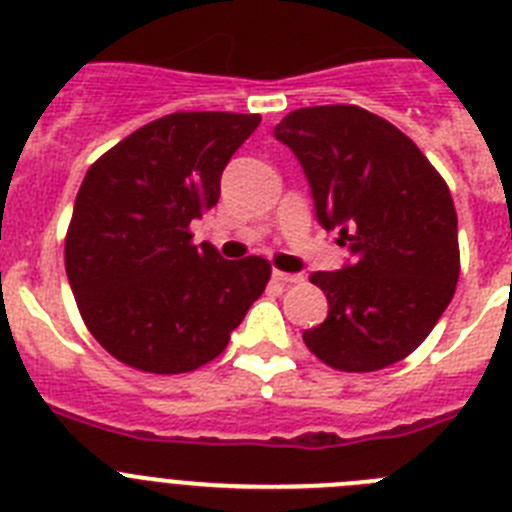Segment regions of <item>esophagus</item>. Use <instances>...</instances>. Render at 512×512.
<instances>
[{"mask_svg": "<svg viewBox=\"0 0 512 512\" xmlns=\"http://www.w3.org/2000/svg\"><path fill=\"white\" fill-rule=\"evenodd\" d=\"M271 277L277 279L279 284H300L302 279H305L302 274H287V271H277V269H274V274H271Z\"/></svg>", "mask_w": 512, "mask_h": 512, "instance_id": "1", "label": "esophagus"}]
</instances>
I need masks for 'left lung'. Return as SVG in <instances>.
<instances>
[{
    "mask_svg": "<svg viewBox=\"0 0 512 512\" xmlns=\"http://www.w3.org/2000/svg\"><path fill=\"white\" fill-rule=\"evenodd\" d=\"M274 138L300 161L315 217L351 261L310 277L328 318L305 346L341 372H377L425 341L459 282L451 192L413 140L354 104L289 112Z\"/></svg>",
    "mask_w": 512,
    "mask_h": 512,
    "instance_id": "left-lung-1",
    "label": "left lung"
}]
</instances>
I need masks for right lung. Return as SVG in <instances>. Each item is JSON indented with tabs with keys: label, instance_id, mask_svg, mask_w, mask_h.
I'll list each match as a JSON object with an SVG mask.
<instances>
[{
	"label": "right lung",
	"instance_id": "1",
	"mask_svg": "<svg viewBox=\"0 0 512 512\" xmlns=\"http://www.w3.org/2000/svg\"><path fill=\"white\" fill-rule=\"evenodd\" d=\"M259 115L174 112L94 161L66 235V274L99 346L151 374H182L225 351L271 266L194 246L220 176Z\"/></svg>",
	"mask_w": 512,
	"mask_h": 512
}]
</instances>
